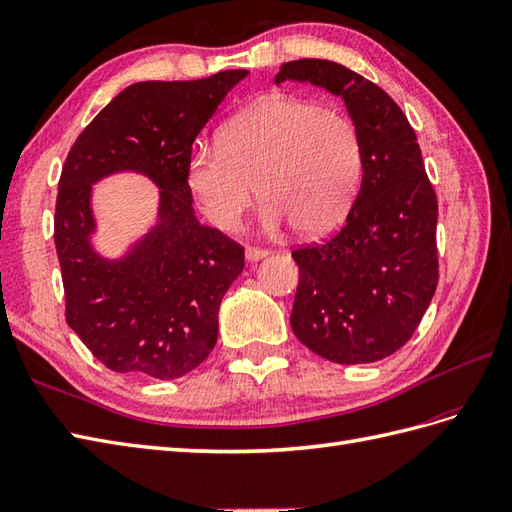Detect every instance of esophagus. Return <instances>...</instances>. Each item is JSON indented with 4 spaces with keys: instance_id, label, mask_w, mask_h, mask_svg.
<instances>
[{
    "instance_id": "34e87169",
    "label": "esophagus",
    "mask_w": 512,
    "mask_h": 512,
    "mask_svg": "<svg viewBox=\"0 0 512 512\" xmlns=\"http://www.w3.org/2000/svg\"><path fill=\"white\" fill-rule=\"evenodd\" d=\"M268 255L266 248H255V246H246V261H259Z\"/></svg>"
}]
</instances>
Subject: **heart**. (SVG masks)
<instances>
[{
	"label": "heart",
	"mask_w": 512,
	"mask_h": 512,
	"mask_svg": "<svg viewBox=\"0 0 512 512\" xmlns=\"http://www.w3.org/2000/svg\"><path fill=\"white\" fill-rule=\"evenodd\" d=\"M186 177L220 229L238 227L257 192L266 229L290 222L300 235H318L333 229L355 201L361 142L355 123L337 108L268 95L225 123L218 147L199 144Z\"/></svg>",
	"instance_id": "b5f03b06"
}]
</instances>
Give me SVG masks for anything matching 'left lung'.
Listing matches in <instances>:
<instances>
[{
  "label": "left lung",
  "instance_id": "1",
  "mask_svg": "<svg viewBox=\"0 0 512 512\" xmlns=\"http://www.w3.org/2000/svg\"><path fill=\"white\" fill-rule=\"evenodd\" d=\"M342 97L361 142V190L331 240L292 253V331L333 363H374L409 342L439 281L437 194L417 136L383 88L331 60L285 62L274 84Z\"/></svg>",
  "mask_w": 512,
  "mask_h": 512
}]
</instances>
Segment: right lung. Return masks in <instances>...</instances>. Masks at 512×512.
<instances>
[{
  "label": "right lung",
  "mask_w": 512,
  "mask_h": 512,
  "mask_svg": "<svg viewBox=\"0 0 512 512\" xmlns=\"http://www.w3.org/2000/svg\"><path fill=\"white\" fill-rule=\"evenodd\" d=\"M248 71L192 82H138L103 108L62 166L54 218L67 324L119 374L173 381L218 339V309L244 270V248L194 216L192 142ZM138 172L161 188L156 225L121 258L92 246V186Z\"/></svg>",
  "instance_id": "add662e5"
}]
</instances>
